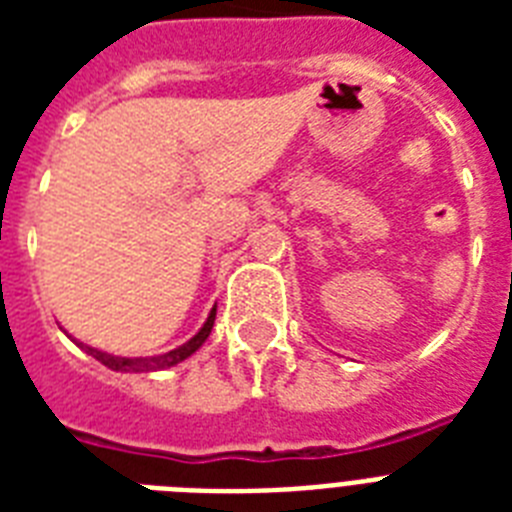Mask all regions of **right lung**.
Segmentation results:
<instances>
[{
  "label": "right lung",
  "instance_id": "add662e5",
  "mask_svg": "<svg viewBox=\"0 0 512 512\" xmlns=\"http://www.w3.org/2000/svg\"><path fill=\"white\" fill-rule=\"evenodd\" d=\"M212 324H215V308L209 313V319L204 321V327L199 329V335H193L191 340L180 345V348L170 350V353H162V356H154V358H124V356H111V353H103L98 348H90V345H84V342H76L79 348L87 350L92 358H98L100 364H106L108 369H114V372H151V369H167V366H175L180 364L183 358H188L191 353L204 345V340L209 337L212 332Z\"/></svg>",
  "mask_w": 512,
  "mask_h": 512
}]
</instances>
